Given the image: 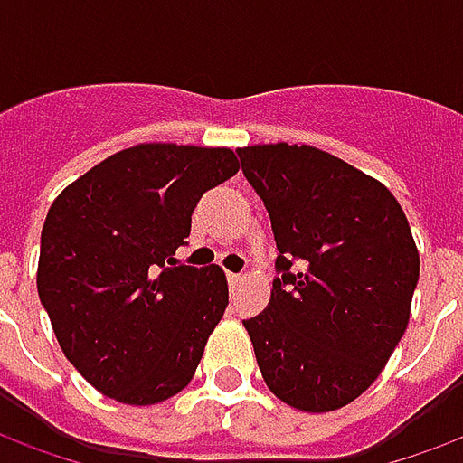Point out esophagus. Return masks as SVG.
Returning <instances> with one entry per match:
<instances>
[{
    "label": "esophagus",
    "mask_w": 463,
    "mask_h": 463,
    "mask_svg": "<svg viewBox=\"0 0 463 463\" xmlns=\"http://www.w3.org/2000/svg\"><path fill=\"white\" fill-rule=\"evenodd\" d=\"M242 280V272H228V282H231V288H238V282Z\"/></svg>",
    "instance_id": "34e87169"
}]
</instances>
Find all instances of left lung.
<instances>
[{
  "mask_svg": "<svg viewBox=\"0 0 463 463\" xmlns=\"http://www.w3.org/2000/svg\"><path fill=\"white\" fill-rule=\"evenodd\" d=\"M238 153L280 250L268 307L242 320L262 379L300 411L347 407L407 332L419 280L407 215L384 183L315 146Z\"/></svg>",
  "mask_w": 463,
  "mask_h": 463,
  "instance_id": "1",
  "label": "left lung"
}]
</instances>
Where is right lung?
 <instances>
[{"label":"right lung","mask_w":463,"mask_h":463,"mask_svg":"<svg viewBox=\"0 0 463 463\" xmlns=\"http://www.w3.org/2000/svg\"><path fill=\"white\" fill-rule=\"evenodd\" d=\"M241 168L231 148L138 143L69 183L46 213L39 300L59 347L101 394L151 407L198 369L228 307L218 265L168 268L205 191Z\"/></svg>","instance_id":"add662e5"}]
</instances>
